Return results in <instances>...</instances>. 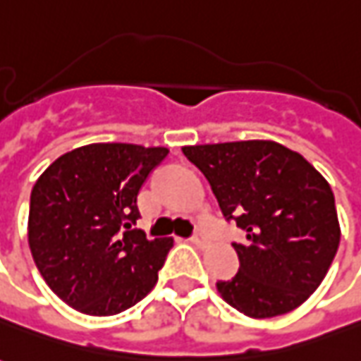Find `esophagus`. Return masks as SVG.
<instances>
[{
    "label": "esophagus",
    "instance_id": "34e87169",
    "mask_svg": "<svg viewBox=\"0 0 361 361\" xmlns=\"http://www.w3.org/2000/svg\"><path fill=\"white\" fill-rule=\"evenodd\" d=\"M191 242H193V244H195L197 248H205V246H207V236H205V234L197 233L195 236H193V238H191Z\"/></svg>",
    "mask_w": 361,
    "mask_h": 361
}]
</instances>
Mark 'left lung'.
<instances>
[{"mask_svg":"<svg viewBox=\"0 0 361 361\" xmlns=\"http://www.w3.org/2000/svg\"><path fill=\"white\" fill-rule=\"evenodd\" d=\"M226 219L246 231L233 244L238 274L216 281L226 303L250 319L293 311L311 297L340 244L329 181L299 152L274 140L183 146Z\"/></svg>","mask_w":361,"mask_h":361,"instance_id":"left-lung-1","label":"left lung"}]
</instances>
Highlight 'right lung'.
<instances>
[{
    "label": "right lung",
    "instance_id": "add662e5",
    "mask_svg": "<svg viewBox=\"0 0 361 361\" xmlns=\"http://www.w3.org/2000/svg\"><path fill=\"white\" fill-rule=\"evenodd\" d=\"M168 152L95 142L40 173L31 191L29 248L47 286L75 311L117 314L156 286L173 238L148 240L133 224L138 191Z\"/></svg>",
    "mask_w": 361,
    "mask_h": 361
}]
</instances>
